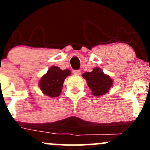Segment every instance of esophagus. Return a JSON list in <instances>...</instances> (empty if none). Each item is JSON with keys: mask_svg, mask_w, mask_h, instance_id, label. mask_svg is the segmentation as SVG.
<instances>
[{"mask_svg": "<svg viewBox=\"0 0 150 150\" xmlns=\"http://www.w3.org/2000/svg\"><path fill=\"white\" fill-rule=\"evenodd\" d=\"M74 75H80V71L79 70H74L73 71Z\"/></svg>", "mask_w": 150, "mask_h": 150, "instance_id": "1", "label": "esophagus"}]
</instances>
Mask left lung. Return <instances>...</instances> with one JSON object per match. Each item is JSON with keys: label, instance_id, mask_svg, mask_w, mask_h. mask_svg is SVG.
<instances>
[{"label": "left lung", "instance_id": "obj_1", "mask_svg": "<svg viewBox=\"0 0 150 150\" xmlns=\"http://www.w3.org/2000/svg\"><path fill=\"white\" fill-rule=\"evenodd\" d=\"M82 77L87 81V85L95 97L104 95L113 85L112 79L103 73L99 68H94L92 72H85L82 74Z\"/></svg>", "mask_w": 150, "mask_h": 150}]
</instances>
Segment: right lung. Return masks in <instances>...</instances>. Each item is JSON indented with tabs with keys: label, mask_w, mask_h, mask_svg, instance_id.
I'll return each mask as SVG.
<instances>
[{
	"label": "right lung",
	"mask_w": 150,
	"mask_h": 150,
	"mask_svg": "<svg viewBox=\"0 0 150 150\" xmlns=\"http://www.w3.org/2000/svg\"><path fill=\"white\" fill-rule=\"evenodd\" d=\"M70 74L68 69L63 70L57 66L51 67L39 80V87L46 96L57 97L61 94L65 79Z\"/></svg>",
	"instance_id": "right-lung-1"
}]
</instances>
